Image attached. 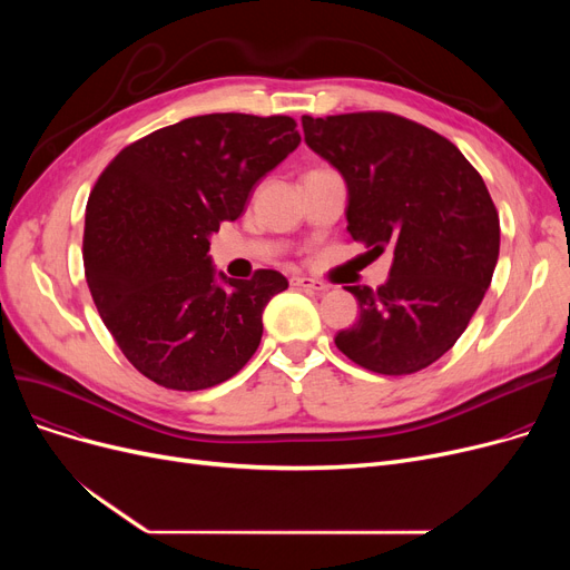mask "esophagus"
Instances as JSON below:
<instances>
[{"instance_id": "1", "label": "esophagus", "mask_w": 570, "mask_h": 570, "mask_svg": "<svg viewBox=\"0 0 570 570\" xmlns=\"http://www.w3.org/2000/svg\"><path fill=\"white\" fill-rule=\"evenodd\" d=\"M291 286L314 291V293H325L327 291V284H323L318 279H312V277H291Z\"/></svg>"}]
</instances>
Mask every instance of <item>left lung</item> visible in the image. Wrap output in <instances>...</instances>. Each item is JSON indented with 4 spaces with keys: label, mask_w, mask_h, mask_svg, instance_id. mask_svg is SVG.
Masks as SVG:
<instances>
[{
    "label": "left lung",
    "mask_w": 570,
    "mask_h": 570,
    "mask_svg": "<svg viewBox=\"0 0 570 570\" xmlns=\"http://www.w3.org/2000/svg\"><path fill=\"white\" fill-rule=\"evenodd\" d=\"M303 129L346 179L351 237L393 252L383 286H348L361 318L337 333V348L385 376L430 367L466 331L499 258L481 173L451 140L395 112L303 115Z\"/></svg>",
    "instance_id": "1"
}]
</instances>
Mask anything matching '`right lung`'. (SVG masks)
Returning a JSON list of instances; mask_svg holds the SVG:
<instances>
[{
    "label": "right lung",
    "instance_id": "add662e5",
    "mask_svg": "<svg viewBox=\"0 0 570 570\" xmlns=\"http://www.w3.org/2000/svg\"><path fill=\"white\" fill-rule=\"evenodd\" d=\"M288 115L213 112L127 145L89 194L85 279L127 361L170 391L243 370L263 335L277 269L215 284L209 235L235 222L258 179L301 145Z\"/></svg>",
    "mask_w": 570,
    "mask_h": 570
}]
</instances>
